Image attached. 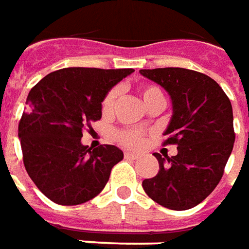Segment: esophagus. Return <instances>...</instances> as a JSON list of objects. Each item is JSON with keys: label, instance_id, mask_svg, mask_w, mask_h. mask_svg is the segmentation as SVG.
Wrapping results in <instances>:
<instances>
[{"label": "esophagus", "instance_id": "34e87169", "mask_svg": "<svg viewBox=\"0 0 249 249\" xmlns=\"http://www.w3.org/2000/svg\"><path fill=\"white\" fill-rule=\"evenodd\" d=\"M124 158H133V160H137V158H139V154H137V153H131V151H124Z\"/></svg>", "mask_w": 249, "mask_h": 249}]
</instances>
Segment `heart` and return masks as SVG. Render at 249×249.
Wrapping results in <instances>:
<instances>
[{
	"mask_svg": "<svg viewBox=\"0 0 249 249\" xmlns=\"http://www.w3.org/2000/svg\"><path fill=\"white\" fill-rule=\"evenodd\" d=\"M139 93L143 99L144 105L149 106L150 103L156 102V100H163V93L157 86H150V84H144L138 88ZM116 96H118V89L114 88L110 92L105 96V99L102 102V111L103 114H111L114 110V105H115ZM144 137L146 133L141 128H126V130H118L115 133V139L122 143L123 146H127L131 149H137L141 147L144 142Z\"/></svg>",
	"mask_w": 249,
	"mask_h": 249,
	"instance_id": "1",
	"label": "heart"
}]
</instances>
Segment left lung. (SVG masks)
Masks as SVG:
<instances>
[{"mask_svg": "<svg viewBox=\"0 0 249 249\" xmlns=\"http://www.w3.org/2000/svg\"><path fill=\"white\" fill-rule=\"evenodd\" d=\"M139 72L170 95L173 116L163 144H177L178 150L165 158L154 153L160 170L142 186L157 204L186 211L205 200L223 177L234 143L231 100L201 72L173 67Z\"/></svg>", "mask_w": 249, "mask_h": 249, "instance_id": "8db88e82", "label": "left lung"}]
</instances>
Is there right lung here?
I'll return each mask as SVG.
<instances>
[{
  "mask_svg": "<svg viewBox=\"0 0 249 249\" xmlns=\"http://www.w3.org/2000/svg\"><path fill=\"white\" fill-rule=\"evenodd\" d=\"M133 68L71 67L43 77L26 98L18 138L26 172L59 205H79L99 195L123 160L112 144H82L83 130L102 118V102Z\"/></svg>",
  "mask_w": 249,
  "mask_h": 249,
  "instance_id": "1",
  "label": "right lung"
}]
</instances>
